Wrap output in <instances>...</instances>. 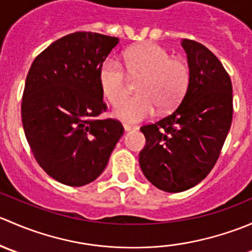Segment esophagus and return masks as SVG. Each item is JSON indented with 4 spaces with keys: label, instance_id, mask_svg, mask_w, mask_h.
<instances>
[{
    "label": "esophagus",
    "instance_id": "esophagus-1",
    "mask_svg": "<svg viewBox=\"0 0 252 252\" xmlns=\"http://www.w3.org/2000/svg\"><path fill=\"white\" fill-rule=\"evenodd\" d=\"M124 126V130L129 131V130H133V129H136L135 126H130V124H123Z\"/></svg>",
    "mask_w": 252,
    "mask_h": 252
}]
</instances>
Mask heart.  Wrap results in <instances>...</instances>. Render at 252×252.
Masks as SVG:
<instances>
[{"mask_svg":"<svg viewBox=\"0 0 252 252\" xmlns=\"http://www.w3.org/2000/svg\"><path fill=\"white\" fill-rule=\"evenodd\" d=\"M126 68L131 78H140L138 95L126 98L129 81L119 62L108 58L98 73L101 91L114 108V116L123 122L136 123L154 116L157 107L171 111L184 97L190 83L189 64L182 58H172L168 50L154 42L130 48L124 55Z\"/></svg>","mask_w":252,"mask_h":252,"instance_id":"b5f03b06","label":"heart"}]
</instances>
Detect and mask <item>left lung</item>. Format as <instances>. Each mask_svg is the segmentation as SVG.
Wrapping results in <instances>:
<instances>
[{
	"label": "left lung",
	"mask_w": 252,
	"mask_h": 252,
	"mask_svg": "<svg viewBox=\"0 0 252 252\" xmlns=\"http://www.w3.org/2000/svg\"><path fill=\"white\" fill-rule=\"evenodd\" d=\"M190 83L173 113L140 128L146 144L139 163L151 184L180 192L199 184L215 167L233 118V88L217 57L194 40L182 42Z\"/></svg>",
	"instance_id": "left-lung-1"
}]
</instances>
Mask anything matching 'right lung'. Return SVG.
I'll return each mask as SVG.
<instances>
[{
  "mask_svg": "<svg viewBox=\"0 0 252 252\" xmlns=\"http://www.w3.org/2000/svg\"><path fill=\"white\" fill-rule=\"evenodd\" d=\"M118 37L77 32L34 60L22 98L25 138L39 166L57 182L83 187L103 172L124 128L107 111L98 73Z\"/></svg>",
  "mask_w": 252,
  "mask_h": 252,
  "instance_id": "add662e5",
  "label": "right lung"
}]
</instances>
